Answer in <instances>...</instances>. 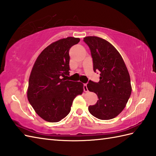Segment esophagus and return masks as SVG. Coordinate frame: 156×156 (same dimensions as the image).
<instances>
[{"mask_svg":"<svg viewBox=\"0 0 156 156\" xmlns=\"http://www.w3.org/2000/svg\"><path fill=\"white\" fill-rule=\"evenodd\" d=\"M83 88H84V91L87 92L88 91V88H87V84H84V87H83Z\"/></svg>","mask_w":156,"mask_h":156,"instance_id":"34e87169","label":"esophagus"}]
</instances>
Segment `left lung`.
Segmentation results:
<instances>
[{"instance_id": "obj_1", "label": "left lung", "mask_w": 156, "mask_h": 156, "mask_svg": "<svg viewBox=\"0 0 156 156\" xmlns=\"http://www.w3.org/2000/svg\"><path fill=\"white\" fill-rule=\"evenodd\" d=\"M84 41L90 48L94 71L101 76L98 82L90 80L87 84L98 98L88 111L97 119L109 120L121 113L130 97V76L121 54L108 41L95 36L86 37Z\"/></svg>"}]
</instances>
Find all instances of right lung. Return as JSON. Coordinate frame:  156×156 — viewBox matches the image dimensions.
I'll return each mask as SVG.
<instances>
[{
	"label": "right lung",
	"mask_w": 156,
	"mask_h": 156,
	"mask_svg": "<svg viewBox=\"0 0 156 156\" xmlns=\"http://www.w3.org/2000/svg\"><path fill=\"white\" fill-rule=\"evenodd\" d=\"M80 39L72 37L52 43L42 51L29 79L27 98L45 121H61L70 112L73 101L83 92L80 82L67 80L69 74V50Z\"/></svg>",
	"instance_id": "right-lung-1"
}]
</instances>
